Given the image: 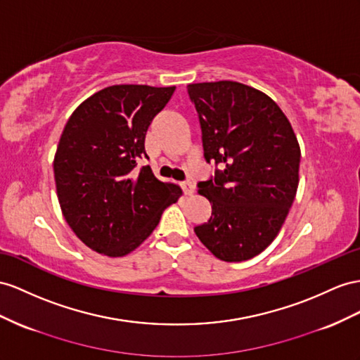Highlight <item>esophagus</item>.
Masks as SVG:
<instances>
[{
  "label": "esophagus",
  "instance_id": "1",
  "mask_svg": "<svg viewBox=\"0 0 360 360\" xmlns=\"http://www.w3.org/2000/svg\"><path fill=\"white\" fill-rule=\"evenodd\" d=\"M181 187H182V191L186 193V195H191L193 190H195V184H193L191 181H184L181 184Z\"/></svg>",
  "mask_w": 360,
  "mask_h": 360
}]
</instances>
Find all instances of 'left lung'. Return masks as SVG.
<instances>
[{
	"label": "left lung",
	"mask_w": 360,
	"mask_h": 360,
	"mask_svg": "<svg viewBox=\"0 0 360 360\" xmlns=\"http://www.w3.org/2000/svg\"><path fill=\"white\" fill-rule=\"evenodd\" d=\"M202 146L214 174L198 182L211 202L199 240L224 262L250 260L281 229L298 188L300 144L288 117L264 92L238 82L191 84Z\"/></svg>",
	"instance_id": "left-lung-1"
}]
</instances>
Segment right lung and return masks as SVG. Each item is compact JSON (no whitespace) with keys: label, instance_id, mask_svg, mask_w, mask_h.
Segmentation results:
<instances>
[{"label":"right lung","instance_id":"1","mask_svg":"<svg viewBox=\"0 0 360 360\" xmlns=\"http://www.w3.org/2000/svg\"><path fill=\"white\" fill-rule=\"evenodd\" d=\"M174 86L114 85L82 103L65 124L54 156L63 217L92 251L123 257L140 246L181 188L155 178L144 138Z\"/></svg>","mask_w":360,"mask_h":360}]
</instances>
